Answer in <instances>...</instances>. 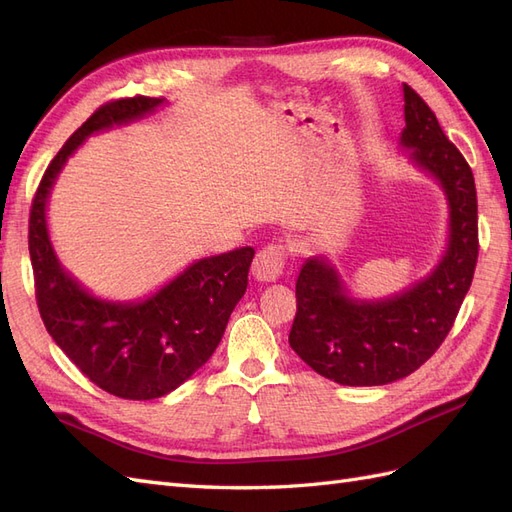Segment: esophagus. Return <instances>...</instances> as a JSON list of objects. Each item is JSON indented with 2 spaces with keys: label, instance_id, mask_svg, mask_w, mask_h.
<instances>
[{
  "label": "esophagus",
  "instance_id": "obj_1",
  "mask_svg": "<svg viewBox=\"0 0 512 512\" xmlns=\"http://www.w3.org/2000/svg\"><path fill=\"white\" fill-rule=\"evenodd\" d=\"M286 247L282 243H269L256 254L252 273L258 282H275L286 267Z\"/></svg>",
  "mask_w": 512,
  "mask_h": 512
}]
</instances>
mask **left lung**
<instances>
[{
  "mask_svg": "<svg viewBox=\"0 0 512 512\" xmlns=\"http://www.w3.org/2000/svg\"><path fill=\"white\" fill-rule=\"evenodd\" d=\"M404 102L401 145L442 183L451 205V239L425 282L386 301H352L327 260L305 262L288 342L316 374L346 386L389 384L421 367L453 329L478 260L472 168L410 85H404Z\"/></svg>",
  "mask_w": 512,
  "mask_h": 512,
  "instance_id": "left-lung-1",
  "label": "left lung"
}]
</instances>
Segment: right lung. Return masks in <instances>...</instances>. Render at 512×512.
I'll return each instance as SVG.
<instances>
[{"label": "right lung", "mask_w": 512, "mask_h": 512, "mask_svg": "<svg viewBox=\"0 0 512 512\" xmlns=\"http://www.w3.org/2000/svg\"><path fill=\"white\" fill-rule=\"evenodd\" d=\"M162 98L132 96L102 104L46 166L29 211V256L38 312L68 359L102 391L123 399H156L188 380L222 342L232 309L247 288L254 250L194 262L143 303H104L59 267L46 232V196L85 136L151 113Z\"/></svg>", "instance_id": "add662e5"}]
</instances>
